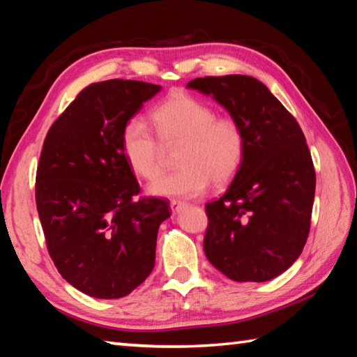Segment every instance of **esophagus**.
<instances>
[{"label":"esophagus","instance_id":"esophagus-1","mask_svg":"<svg viewBox=\"0 0 357 357\" xmlns=\"http://www.w3.org/2000/svg\"><path fill=\"white\" fill-rule=\"evenodd\" d=\"M185 206H187V202H185V201H181V199H173V201L170 202L172 211H176V213H178L179 210H183Z\"/></svg>","mask_w":357,"mask_h":357}]
</instances>
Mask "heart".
Masks as SVG:
<instances>
[{
    "label": "heart",
    "instance_id": "heart-1",
    "mask_svg": "<svg viewBox=\"0 0 357 357\" xmlns=\"http://www.w3.org/2000/svg\"><path fill=\"white\" fill-rule=\"evenodd\" d=\"M150 121L164 147L179 146L176 164L181 165L151 184V195L198 196L211 181L227 183L244 159L245 133L239 121L216 116L208 102L192 95L172 93L151 110ZM155 137L139 118L127 121L121 133L126 161L144 179L158 178L164 169V149Z\"/></svg>",
    "mask_w": 357,
    "mask_h": 357
}]
</instances>
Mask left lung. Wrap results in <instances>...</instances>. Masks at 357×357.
<instances>
[{"label":"left lung","mask_w":357,"mask_h":357,"mask_svg":"<svg viewBox=\"0 0 357 357\" xmlns=\"http://www.w3.org/2000/svg\"><path fill=\"white\" fill-rule=\"evenodd\" d=\"M245 133V153L230 187L206 206L204 252L236 282H265L301 256L312 219L316 172L298 121L267 86L247 75L196 78Z\"/></svg>","instance_id":"left-lung-1"}]
</instances>
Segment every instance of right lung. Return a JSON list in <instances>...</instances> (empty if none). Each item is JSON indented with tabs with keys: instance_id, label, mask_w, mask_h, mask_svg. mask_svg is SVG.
I'll list each match as a JSON object with an SVG mask.
<instances>
[{
	"instance_id": "add662e5",
	"label": "right lung",
	"mask_w": 357,
	"mask_h": 357,
	"mask_svg": "<svg viewBox=\"0 0 357 357\" xmlns=\"http://www.w3.org/2000/svg\"><path fill=\"white\" fill-rule=\"evenodd\" d=\"M159 90L132 79L93 82L43 144L35 198L45 244L61 276L92 298H124L155 267L158 229L170 218V206L135 199L139 184L121 133Z\"/></svg>"
}]
</instances>
